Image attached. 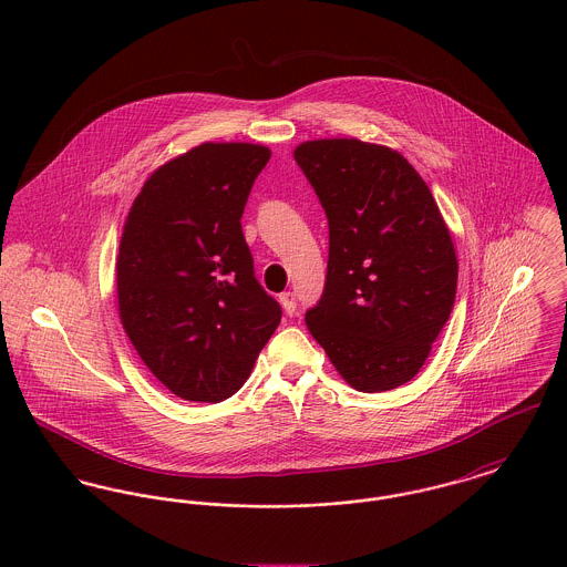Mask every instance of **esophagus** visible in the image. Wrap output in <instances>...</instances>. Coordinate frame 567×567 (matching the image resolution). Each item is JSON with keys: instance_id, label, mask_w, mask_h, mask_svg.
Segmentation results:
<instances>
[{"instance_id": "1", "label": "esophagus", "mask_w": 567, "mask_h": 567, "mask_svg": "<svg viewBox=\"0 0 567 567\" xmlns=\"http://www.w3.org/2000/svg\"><path fill=\"white\" fill-rule=\"evenodd\" d=\"M279 303H281L284 312H286L288 317H295V312H297V301H295V295H292V292L279 295Z\"/></svg>"}]
</instances>
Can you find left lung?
Segmentation results:
<instances>
[{
    "mask_svg": "<svg viewBox=\"0 0 567 567\" xmlns=\"http://www.w3.org/2000/svg\"><path fill=\"white\" fill-rule=\"evenodd\" d=\"M329 223L321 301L306 323L362 393L410 382L447 323L458 259L434 196L404 157L360 140L295 148Z\"/></svg>",
    "mask_w": 567,
    "mask_h": 567,
    "instance_id": "obj_1",
    "label": "left lung"
}]
</instances>
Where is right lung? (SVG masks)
I'll return each instance as SVG.
<instances>
[{
    "instance_id": "add662e5",
    "label": "right lung",
    "mask_w": 567,
    "mask_h": 567,
    "mask_svg": "<svg viewBox=\"0 0 567 567\" xmlns=\"http://www.w3.org/2000/svg\"><path fill=\"white\" fill-rule=\"evenodd\" d=\"M268 159L259 144L205 142L157 167L126 216L120 321L151 373L185 402L238 393L281 321L240 223Z\"/></svg>"
}]
</instances>
